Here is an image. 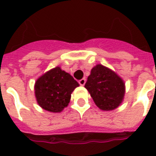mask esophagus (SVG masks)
Instances as JSON below:
<instances>
[{"label": "esophagus", "mask_w": 156, "mask_h": 156, "mask_svg": "<svg viewBox=\"0 0 156 156\" xmlns=\"http://www.w3.org/2000/svg\"><path fill=\"white\" fill-rule=\"evenodd\" d=\"M78 83H79L81 86H84L86 83V78H82V79H80V80L78 81Z\"/></svg>", "instance_id": "1"}]
</instances>
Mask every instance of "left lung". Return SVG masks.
<instances>
[{
  "instance_id": "left-lung-1",
  "label": "left lung",
  "mask_w": 156,
  "mask_h": 156,
  "mask_svg": "<svg viewBox=\"0 0 156 156\" xmlns=\"http://www.w3.org/2000/svg\"><path fill=\"white\" fill-rule=\"evenodd\" d=\"M85 87L97 107L106 111L117 108L125 95L122 79L102 65H97L91 69Z\"/></svg>"
}]
</instances>
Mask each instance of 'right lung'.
<instances>
[{"label":"right lung","instance_id":"obj_1","mask_svg":"<svg viewBox=\"0 0 156 156\" xmlns=\"http://www.w3.org/2000/svg\"><path fill=\"white\" fill-rule=\"evenodd\" d=\"M78 86L69 73L56 67L36 81L35 97L39 105L44 109L59 112L68 105L71 93Z\"/></svg>","mask_w":156,"mask_h":156}]
</instances>
